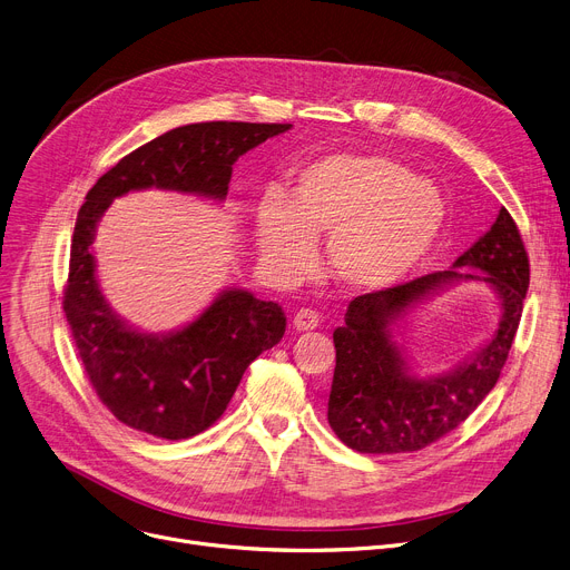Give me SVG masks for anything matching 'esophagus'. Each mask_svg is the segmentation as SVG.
<instances>
[{"label": "esophagus", "mask_w": 570, "mask_h": 570, "mask_svg": "<svg viewBox=\"0 0 570 570\" xmlns=\"http://www.w3.org/2000/svg\"><path fill=\"white\" fill-rule=\"evenodd\" d=\"M320 326V313L311 311V308H301L294 315V328L296 331H313Z\"/></svg>", "instance_id": "obj_1"}]
</instances>
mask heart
Masks as SVG:
<instances>
[{
	"instance_id": "1",
	"label": "heart",
	"mask_w": 570,
	"mask_h": 570,
	"mask_svg": "<svg viewBox=\"0 0 570 570\" xmlns=\"http://www.w3.org/2000/svg\"><path fill=\"white\" fill-rule=\"evenodd\" d=\"M444 225L440 190L377 154H328L301 167L289 193H264L259 255L276 278H301L326 237V269L345 289L375 292L421 262Z\"/></svg>"
}]
</instances>
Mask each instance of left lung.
Masks as SVG:
<instances>
[{
  "mask_svg": "<svg viewBox=\"0 0 570 570\" xmlns=\"http://www.w3.org/2000/svg\"><path fill=\"white\" fill-rule=\"evenodd\" d=\"M460 279H481L495 292L500 326L472 360L444 376L416 379L392 338V326L416 303ZM527 287L529 257L515 220L501 207L492 227L453 262V269L352 298L345 324L333 331L336 371L328 425L338 440L358 453H412L455 430L497 384Z\"/></svg>",
  "mask_w": 570,
  "mask_h": 570,
  "instance_id": "8db88e82",
  "label": "left lung"
}]
</instances>
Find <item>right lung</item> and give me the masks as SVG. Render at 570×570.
I'll list each match as a JSON object with an SVG mask.
<instances>
[{
	"mask_svg": "<svg viewBox=\"0 0 570 570\" xmlns=\"http://www.w3.org/2000/svg\"><path fill=\"white\" fill-rule=\"evenodd\" d=\"M292 124L205 121L163 132L100 177L78 212L63 313L96 395L121 423L160 440H188L225 412L246 367L281 343L285 313L248 289H223L214 304L170 333L130 328L106 301L91 244L115 197L160 188L225 199L232 165Z\"/></svg>",
	"mask_w": 570,
	"mask_h": 570,
	"instance_id": "right-lung-1",
	"label": "right lung"
}]
</instances>
